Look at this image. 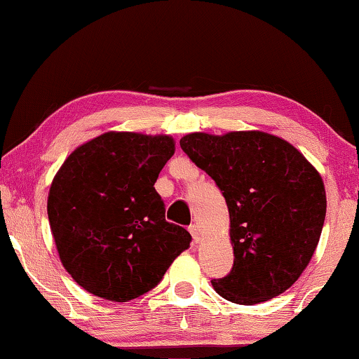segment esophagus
<instances>
[{
	"instance_id": "34e87169",
	"label": "esophagus",
	"mask_w": 359,
	"mask_h": 359,
	"mask_svg": "<svg viewBox=\"0 0 359 359\" xmlns=\"http://www.w3.org/2000/svg\"><path fill=\"white\" fill-rule=\"evenodd\" d=\"M189 232H191V236H193V241L199 242V239H201V231H199V226L198 224H191Z\"/></svg>"
}]
</instances>
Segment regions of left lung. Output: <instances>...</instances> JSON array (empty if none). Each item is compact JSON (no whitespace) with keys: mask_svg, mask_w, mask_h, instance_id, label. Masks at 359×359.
<instances>
[{"mask_svg":"<svg viewBox=\"0 0 359 359\" xmlns=\"http://www.w3.org/2000/svg\"><path fill=\"white\" fill-rule=\"evenodd\" d=\"M180 145L214 180L229 209L234 265L212 278L214 290L254 305L290 288L323 229L327 196L318 171L295 147L264 132L189 133Z\"/></svg>","mask_w":359,"mask_h":359,"instance_id":"left-lung-1","label":"left lung"}]
</instances>
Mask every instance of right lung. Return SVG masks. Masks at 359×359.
I'll list each match as a JSON object with an SVG mask.
<instances>
[{"instance_id": "1", "label": "right lung", "mask_w": 359, "mask_h": 359, "mask_svg": "<svg viewBox=\"0 0 359 359\" xmlns=\"http://www.w3.org/2000/svg\"><path fill=\"white\" fill-rule=\"evenodd\" d=\"M171 137L109 132L72 151L50 184L48 216L60 262L79 285L110 302L155 288L191 234L165 219L155 183Z\"/></svg>"}]
</instances>
